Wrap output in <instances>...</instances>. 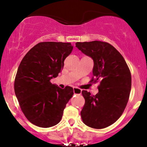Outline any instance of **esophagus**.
I'll return each instance as SVG.
<instances>
[{"label":"esophagus","mask_w":147,"mask_h":147,"mask_svg":"<svg viewBox=\"0 0 147 147\" xmlns=\"http://www.w3.org/2000/svg\"><path fill=\"white\" fill-rule=\"evenodd\" d=\"M74 93L75 94H81L82 90L79 89V88L74 87Z\"/></svg>","instance_id":"34e87169"}]
</instances>
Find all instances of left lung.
I'll return each instance as SVG.
<instances>
[{
	"instance_id": "1",
	"label": "left lung",
	"mask_w": 147,
	"mask_h": 147,
	"mask_svg": "<svg viewBox=\"0 0 147 147\" xmlns=\"http://www.w3.org/2000/svg\"><path fill=\"white\" fill-rule=\"evenodd\" d=\"M76 47L94 60V83L100 82L95 96L82 92L85 104L81 111L84 123L96 129L114 124L123 113L131 89V74L122 55L110 43L77 42Z\"/></svg>"
}]
</instances>
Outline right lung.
<instances>
[{"label":"right lung","instance_id":"obj_1","mask_svg":"<svg viewBox=\"0 0 147 147\" xmlns=\"http://www.w3.org/2000/svg\"><path fill=\"white\" fill-rule=\"evenodd\" d=\"M73 50L70 43L41 42L25 55L18 68L14 88L20 108L32 124L49 128L59 123L74 95L70 86L61 89L50 82L63 69Z\"/></svg>","mask_w":147,"mask_h":147}]
</instances>
